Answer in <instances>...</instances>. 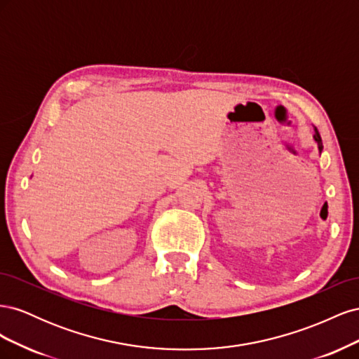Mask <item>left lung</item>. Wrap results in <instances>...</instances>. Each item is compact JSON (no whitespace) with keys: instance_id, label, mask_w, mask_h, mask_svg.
Returning a JSON list of instances; mask_svg holds the SVG:
<instances>
[{"instance_id":"8db88e82","label":"left lung","mask_w":359,"mask_h":359,"mask_svg":"<svg viewBox=\"0 0 359 359\" xmlns=\"http://www.w3.org/2000/svg\"><path fill=\"white\" fill-rule=\"evenodd\" d=\"M314 130H316V133H314V140H316L318 145H319V149L322 151V137H320V135L318 132V128H314Z\"/></svg>"}]
</instances>
